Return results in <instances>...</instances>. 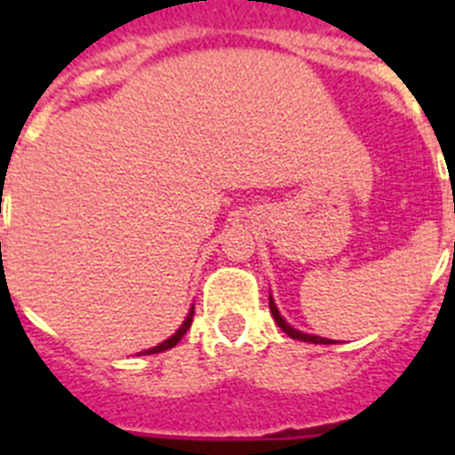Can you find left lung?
Segmentation results:
<instances>
[{"instance_id": "left-lung-1", "label": "left lung", "mask_w": 455, "mask_h": 455, "mask_svg": "<svg viewBox=\"0 0 455 455\" xmlns=\"http://www.w3.org/2000/svg\"><path fill=\"white\" fill-rule=\"evenodd\" d=\"M268 307H271V315H273V319H275V323L280 325V328H283V331L287 332L289 337H291V339L309 341V344H332V341H331V339H325V337H319V335H307V332H300V331H296V328H293V325H289L287 321L283 319V315H280V309H277V305H275V300H273L271 293H268Z\"/></svg>"}]
</instances>
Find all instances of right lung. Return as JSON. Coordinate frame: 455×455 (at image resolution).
I'll use <instances>...</instances> for the list:
<instances>
[{
	"label": "right lung",
	"instance_id": "1",
	"mask_svg": "<svg viewBox=\"0 0 455 455\" xmlns=\"http://www.w3.org/2000/svg\"><path fill=\"white\" fill-rule=\"evenodd\" d=\"M191 321H193V307L188 309L187 319H184L182 325H180L178 331H175V335H171L166 341H162V344H156V347L148 348V351H140L139 355H152V353H162V351H168V348H172V347H175V344H178L180 339H182L184 335H187V331H188V328H191Z\"/></svg>",
	"mask_w": 455,
	"mask_h": 455
}]
</instances>
